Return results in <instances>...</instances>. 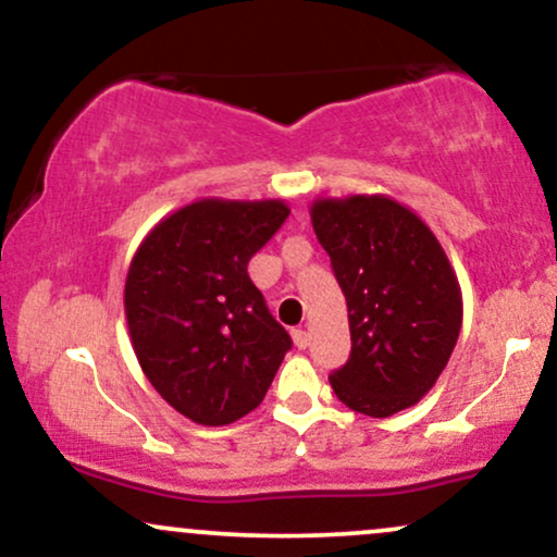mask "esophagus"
Returning <instances> with one entry per match:
<instances>
[{
  "label": "esophagus",
  "mask_w": 557,
  "mask_h": 557,
  "mask_svg": "<svg viewBox=\"0 0 557 557\" xmlns=\"http://www.w3.org/2000/svg\"><path fill=\"white\" fill-rule=\"evenodd\" d=\"M309 341H311V337H309V332H306V330H293V343H296V348H300V350H304V348H309Z\"/></svg>",
  "instance_id": "obj_1"
}]
</instances>
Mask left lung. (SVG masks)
Segmentation results:
<instances>
[{"label": "left lung", "instance_id": "obj_1", "mask_svg": "<svg viewBox=\"0 0 557 557\" xmlns=\"http://www.w3.org/2000/svg\"><path fill=\"white\" fill-rule=\"evenodd\" d=\"M309 212L348 304L350 359L330 376L332 389L374 419L417 406L463 322L445 248L413 209L385 194L317 198Z\"/></svg>", "mask_w": 557, "mask_h": 557}]
</instances>
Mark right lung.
Wrapping results in <instances>:
<instances>
[{"instance_id": "1", "label": "right lung", "mask_w": 557, "mask_h": 557, "mask_svg": "<svg viewBox=\"0 0 557 557\" xmlns=\"http://www.w3.org/2000/svg\"><path fill=\"white\" fill-rule=\"evenodd\" d=\"M283 198H198L149 230L125 277V319L149 382L185 419L225 426L264 400L290 335L248 277Z\"/></svg>"}]
</instances>
